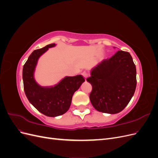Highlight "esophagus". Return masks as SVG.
<instances>
[{"label":"esophagus","instance_id":"34e87169","mask_svg":"<svg viewBox=\"0 0 158 158\" xmlns=\"http://www.w3.org/2000/svg\"><path fill=\"white\" fill-rule=\"evenodd\" d=\"M82 74V76H84V77L85 78H86L88 77V73H87L86 71H83Z\"/></svg>","mask_w":158,"mask_h":158}]
</instances>
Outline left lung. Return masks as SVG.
I'll return each mask as SVG.
<instances>
[{
  "label": "left lung",
  "mask_w": 158,
  "mask_h": 158,
  "mask_svg": "<svg viewBox=\"0 0 158 158\" xmlns=\"http://www.w3.org/2000/svg\"><path fill=\"white\" fill-rule=\"evenodd\" d=\"M92 85L89 99L98 111L115 114L131 101L136 87V70L128 52L118 51L103 60L86 79Z\"/></svg>",
  "instance_id": "1"
}]
</instances>
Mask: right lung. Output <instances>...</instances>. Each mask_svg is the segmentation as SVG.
<instances>
[{
    "label": "right lung",
    "mask_w": 158,
    "mask_h": 158,
    "mask_svg": "<svg viewBox=\"0 0 158 158\" xmlns=\"http://www.w3.org/2000/svg\"><path fill=\"white\" fill-rule=\"evenodd\" d=\"M55 44L47 45L33 51L23 67V89L29 102L38 111L48 117H56L68 111L74 93L84 81L82 75L67 76L54 87L44 88L38 85L33 78L39 57Z\"/></svg>",
    "instance_id": "1"
}]
</instances>
